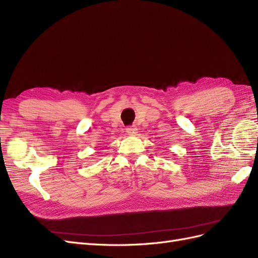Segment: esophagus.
<instances>
[{"mask_svg": "<svg viewBox=\"0 0 258 258\" xmlns=\"http://www.w3.org/2000/svg\"><path fill=\"white\" fill-rule=\"evenodd\" d=\"M126 133L128 135H135L137 133V127L135 126V125H133V126H128L126 128Z\"/></svg>", "mask_w": 258, "mask_h": 258, "instance_id": "34e87169", "label": "esophagus"}]
</instances>
